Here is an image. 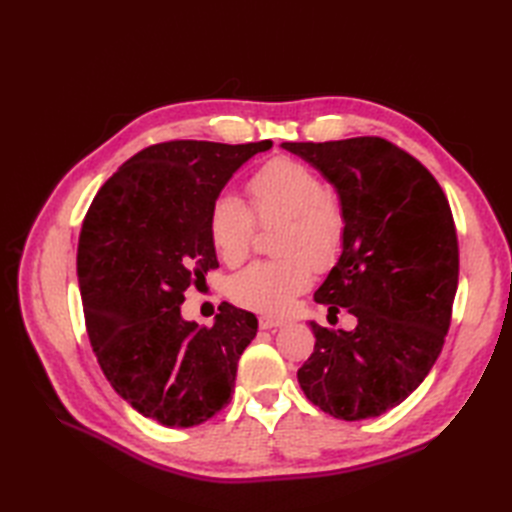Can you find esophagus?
Here are the masks:
<instances>
[{"mask_svg":"<svg viewBox=\"0 0 512 512\" xmlns=\"http://www.w3.org/2000/svg\"><path fill=\"white\" fill-rule=\"evenodd\" d=\"M258 324L260 329H277V327H284L286 320L280 316H260Z\"/></svg>","mask_w":512,"mask_h":512,"instance_id":"esophagus-1","label":"esophagus"}]
</instances>
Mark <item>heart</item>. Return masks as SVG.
I'll use <instances>...</instances> for the list:
<instances>
[{
	"label": "heart",
	"instance_id": "1",
	"mask_svg": "<svg viewBox=\"0 0 512 512\" xmlns=\"http://www.w3.org/2000/svg\"><path fill=\"white\" fill-rule=\"evenodd\" d=\"M252 209L235 194L215 196L209 209V237L228 265L250 254L258 222H284L277 262H254L230 280V299L256 312H284L309 284L312 265L329 267L344 243L346 215L339 198L329 192L312 168L290 158H273L247 181ZM255 213L252 214L251 211Z\"/></svg>",
	"mask_w": 512,
	"mask_h": 512
}]
</instances>
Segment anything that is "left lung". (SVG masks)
Listing matches in <instances>:
<instances>
[{
	"label": "left lung",
	"mask_w": 512,
	"mask_h": 512,
	"mask_svg": "<svg viewBox=\"0 0 512 512\" xmlns=\"http://www.w3.org/2000/svg\"><path fill=\"white\" fill-rule=\"evenodd\" d=\"M327 179L344 207L342 256L316 290L352 331L312 324L314 352L297 371L305 397L342 421L399 406L442 352L459 280L451 207L429 170L378 136L282 143Z\"/></svg>",
	"instance_id": "1"
}]
</instances>
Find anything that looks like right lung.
I'll return each instance as SVG.
<instances>
[{"label": "right lung", "instance_id": "1", "mask_svg": "<svg viewBox=\"0 0 512 512\" xmlns=\"http://www.w3.org/2000/svg\"><path fill=\"white\" fill-rule=\"evenodd\" d=\"M271 141H170L138 151L91 203L76 273L91 348L119 397L164 427H194L232 395L258 320L222 303L213 327L183 320V292L220 267L209 209Z\"/></svg>", "mask_w": 512, "mask_h": 512}]
</instances>
